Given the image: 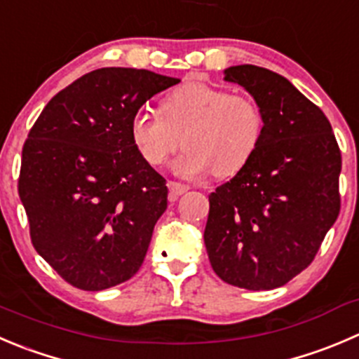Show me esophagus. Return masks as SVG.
<instances>
[{
	"mask_svg": "<svg viewBox=\"0 0 359 359\" xmlns=\"http://www.w3.org/2000/svg\"><path fill=\"white\" fill-rule=\"evenodd\" d=\"M168 189H170V198H172V200H177V198H179L180 194H184V193H186V191H189V186H187V184L173 182V180H170V182H168Z\"/></svg>",
	"mask_w": 359,
	"mask_h": 359,
	"instance_id": "34e87169",
	"label": "esophagus"
}]
</instances>
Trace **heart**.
<instances>
[{
    "label": "heart",
    "mask_w": 359,
    "mask_h": 359,
    "mask_svg": "<svg viewBox=\"0 0 359 359\" xmlns=\"http://www.w3.org/2000/svg\"><path fill=\"white\" fill-rule=\"evenodd\" d=\"M264 131L259 105L243 95L203 82L177 87L161 102V114L140 110L130 126L140 158L159 168L180 147L173 163L182 177H229L256 154Z\"/></svg>",
    "instance_id": "heart-1"
}]
</instances>
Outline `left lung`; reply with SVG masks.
<instances>
[{
  "mask_svg": "<svg viewBox=\"0 0 359 359\" xmlns=\"http://www.w3.org/2000/svg\"><path fill=\"white\" fill-rule=\"evenodd\" d=\"M224 80L259 105L256 154L208 196L205 247L224 283L276 290L312 263L340 212L342 156L323 110L276 72L229 66Z\"/></svg>",
  "mask_w": 359,
  "mask_h": 359,
  "instance_id": "left-lung-1",
  "label": "left lung"
}]
</instances>
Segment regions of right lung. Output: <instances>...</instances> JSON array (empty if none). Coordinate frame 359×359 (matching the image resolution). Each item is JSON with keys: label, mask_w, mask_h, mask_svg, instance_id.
<instances>
[{"label": "right lung", "mask_w": 359, "mask_h": 359, "mask_svg": "<svg viewBox=\"0 0 359 359\" xmlns=\"http://www.w3.org/2000/svg\"><path fill=\"white\" fill-rule=\"evenodd\" d=\"M179 79L100 68L59 91L22 147L19 196L36 252L68 284L102 291L140 270L166 180L140 158L131 119Z\"/></svg>", "instance_id": "obj_1"}]
</instances>
